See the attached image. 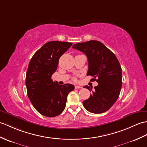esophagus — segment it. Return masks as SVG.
<instances>
[{"label": "esophagus", "mask_w": 147, "mask_h": 147, "mask_svg": "<svg viewBox=\"0 0 147 147\" xmlns=\"http://www.w3.org/2000/svg\"><path fill=\"white\" fill-rule=\"evenodd\" d=\"M81 88H82V87L80 86H78V85L75 86V89H81Z\"/></svg>", "instance_id": "obj_1"}]
</instances>
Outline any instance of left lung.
Listing matches in <instances>:
<instances>
[{
  "instance_id": "1",
  "label": "left lung",
  "mask_w": 147,
  "mask_h": 147,
  "mask_svg": "<svg viewBox=\"0 0 147 147\" xmlns=\"http://www.w3.org/2000/svg\"><path fill=\"white\" fill-rule=\"evenodd\" d=\"M73 48L86 54L88 61L87 75L93 77L98 86L92 91L88 100L83 101L86 110L93 113H102L108 111L117 100L122 86V70L116 56L103 43L98 40L77 43Z\"/></svg>"
}]
</instances>
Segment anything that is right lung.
Listing matches in <instances>:
<instances>
[{"instance_id":"right-lung-1","label":"right lung","mask_w":147,"mask_h":147,"mask_svg":"<svg viewBox=\"0 0 147 147\" xmlns=\"http://www.w3.org/2000/svg\"><path fill=\"white\" fill-rule=\"evenodd\" d=\"M72 44L47 42L36 51L29 62L26 77L27 95L36 110L45 117L61 114L65 108L67 94L74 89L73 84L59 85L51 79L60 57Z\"/></svg>"}]
</instances>
